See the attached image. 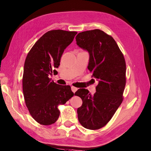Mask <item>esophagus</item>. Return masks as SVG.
<instances>
[{
    "label": "esophagus",
    "instance_id": "obj_1",
    "mask_svg": "<svg viewBox=\"0 0 151 151\" xmlns=\"http://www.w3.org/2000/svg\"><path fill=\"white\" fill-rule=\"evenodd\" d=\"M77 90H78V88H76L74 86H72L71 87V91L73 92H75Z\"/></svg>",
    "mask_w": 151,
    "mask_h": 151
}]
</instances>
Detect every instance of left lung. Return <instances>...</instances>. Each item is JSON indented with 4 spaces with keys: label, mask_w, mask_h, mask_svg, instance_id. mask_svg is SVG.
<instances>
[{
    "label": "left lung",
    "mask_w": 151,
    "mask_h": 151,
    "mask_svg": "<svg viewBox=\"0 0 151 151\" xmlns=\"http://www.w3.org/2000/svg\"><path fill=\"white\" fill-rule=\"evenodd\" d=\"M76 44L89 53L88 69L98 81L94 95L79 88L75 95L82 99L77 110L80 123L85 128L105 126L122 102L126 86V62L114 38L99 29L80 32Z\"/></svg>",
    "instance_id": "1"
}]
</instances>
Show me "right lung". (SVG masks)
<instances>
[{
  "label": "right lung",
  "mask_w": 151,
  "mask_h": 151,
  "mask_svg": "<svg viewBox=\"0 0 151 151\" xmlns=\"http://www.w3.org/2000/svg\"><path fill=\"white\" fill-rule=\"evenodd\" d=\"M76 32L53 30L46 32L30 49L24 64L22 84L26 106L33 119L42 125L55 123L59 105L74 96L69 86H60L50 78L57 72L64 50Z\"/></svg>",
  "instance_id": "add662e5"
}]
</instances>
